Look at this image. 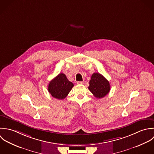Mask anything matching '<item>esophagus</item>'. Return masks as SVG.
I'll use <instances>...</instances> for the list:
<instances>
[{
  "label": "esophagus",
  "instance_id": "esophagus-1",
  "mask_svg": "<svg viewBox=\"0 0 154 154\" xmlns=\"http://www.w3.org/2000/svg\"><path fill=\"white\" fill-rule=\"evenodd\" d=\"M84 83V82H77V85H82Z\"/></svg>",
  "mask_w": 154,
  "mask_h": 154
}]
</instances>
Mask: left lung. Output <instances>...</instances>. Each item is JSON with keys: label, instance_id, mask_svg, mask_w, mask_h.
Instances as JSON below:
<instances>
[{"label": "left lung", "instance_id": "obj_1", "mask_svg": "<svg viewBox=\"0 0 154 154\" xmlns=\"http://www.w3.org/2000/svg\"><path fill=\"white\" fill-rule=\"evenodd\" d=\"M88 88L96 97L102 98L109 92L110 85L102 74L95 72L92 75Z\"/></svg>", "mask_w": 154, "mask_h": 154}]
</instances>
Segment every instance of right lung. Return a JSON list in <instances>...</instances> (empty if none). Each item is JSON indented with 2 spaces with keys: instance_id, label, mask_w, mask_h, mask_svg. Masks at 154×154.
<instances>
[{
  "instance_id": "obj_1",
  "label": "right lung",
  "mask_w": 154,
  "mask_h": 154,
  "mask_svg": "<svg viewBox=\"0 0 154 154\" xmlns=\"http://www.w3.org/2000/svg\"><path fill=\"white\" fill-rule=\"evenodd\" d=\"M73 86V83L67 79L66 75L60 73L50 82L48 91L54 97L61 100L67 96Z\"/></svg>"
}]
</instances>
